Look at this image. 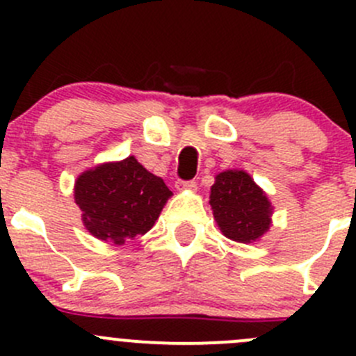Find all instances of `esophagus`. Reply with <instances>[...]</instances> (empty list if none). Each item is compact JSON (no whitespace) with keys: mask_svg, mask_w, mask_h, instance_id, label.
Returning a JSON list of instances; mask_svg holds the SVG:
<instances>
[{"mask_svg":"<svg viewBox=\"0 0 356 356\" xmlns=\"http://www.w3.org/2000/svg\"><path fill=\"white\" fill-rule=\"evenodd\" d=\"M175 188H177L179 191H196L198 186H196L195 181H177Z\"/></svg>","mask_w":356,"mask_h":356,"instance_id":"1","label":"esophagus"}]
</instances>
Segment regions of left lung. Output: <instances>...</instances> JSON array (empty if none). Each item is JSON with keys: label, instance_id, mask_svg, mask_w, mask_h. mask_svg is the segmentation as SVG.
<instances>
[{"label": "left lung", "instance_id": "left-lung-1", "mask_svg": "<svg viewBox=\"0 0 356 356\" xmlns=\"http://www.w3.org/2000/svg\"><path fill=\"white\" fill-rule=\"evenodd\" d=\"M210 207L220 232L232 241H258L272 225L274 207L245 170L232 168L215 175Z\"/></svg>", "mask_w": 356, "mask_h": 356}]
</instances>
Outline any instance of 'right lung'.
Wrapping results in <instances>:
<instances>
[{
  "instance_id": "obj_1",
  "label": "right lung",
  "mask_w": 356,
  "mask_h": 356,
  "mask_svg": "<svg viewBox=\"0 0 356 356\" xmlns=\"http://www.w3.org/2000/svg\"><path fill=\"white\" fill-rule=\"evenodd\" d=\"M170 196L163 179L146 170L134 156L88 168L74 184L86 231L117 246L146 234Z\"/></svg>"
}]
</instances>
